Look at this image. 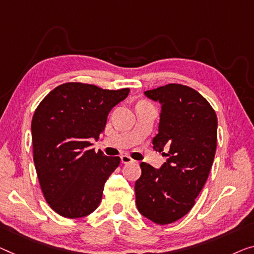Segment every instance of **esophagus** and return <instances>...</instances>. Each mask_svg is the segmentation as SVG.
<instances>
[{
  "label": "esophagus",
  "mask_w": 254,
  "mask_h": 254,
  "mask_svg": "<svg viewBox=\"0 0 254 254\" xmlns=\"http://www.w3.org/2000/svg\"><path fill=\"white\" fill-rule=\"evenodd\" d=\"M121 161H122V163H124V164H127V163H131V162H133V160H132L128 155H122V156H121Z\"/></svg>",
  "instance_id": "34e87169"
}]
</instances>
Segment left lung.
<instances>
[{
	"label": "left lung",
	"mask_w": 254,
	"mask_h": 254,
	"mask_svg": "<svg viewBox=\"0 0 254 254\" xmlns=\"http://www.w3.org/2000/svg\"><path fill=\"white\" fill-rule=\"evenodd\" d=\"M145 94L161 104L153 148L169 151L162 153L168 161L161 169L140 164L135 204L143 217L168 225L191 210L206 183L217 149L218 120L209 101L187 85L171 83Z\"/></svg>",
	"instance_id": "1"
}]
</instances>
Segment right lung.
Here are the masks:
<instances>
[{
    "mask_svg": "<svg viewBox=\"0 0 254 254\" xmlns=\"http://www.w3.org/2000/svg\"><path fill=\"white\" fill-rule=\"evenodd\" d=\"M128 92L68 82L35 109L32 141L37 178L45 200L62 217H85L99 205L105 183L121 158L90 149V139L99 138L109 112Z\"/></svg>",
    "mask_w": 254,
    "mask_h": 254,
    "instance_id": "1",
    "label": "right lung"
}]
</instances>
